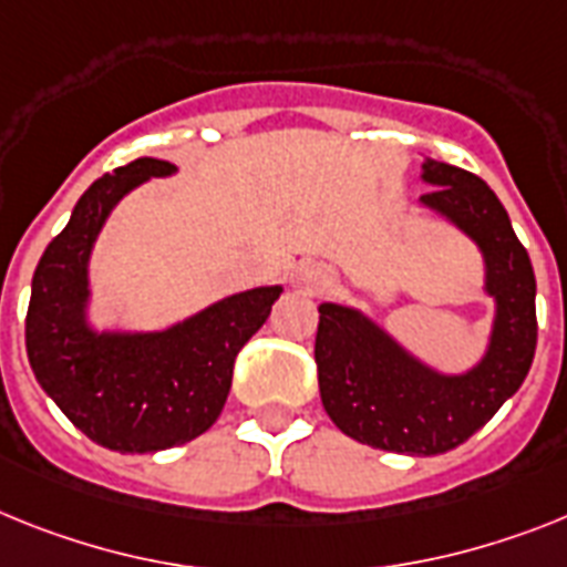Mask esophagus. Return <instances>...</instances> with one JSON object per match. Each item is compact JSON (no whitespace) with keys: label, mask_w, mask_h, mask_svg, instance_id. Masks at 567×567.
Listing matches in <instances>:
<instances>
[{"label":"esophagus","mask_w":567,"mask_h":567,"mask_svg":"<svg viewBox=\"0 0 567 567\" xmlns=\"http://www.w3.org/2000/svg\"><path fill=\"white\" fill-rule=\"evenodd\" d=\"M322 276L317 274V270H311V274H306V282H320Z\"/></svg>","instance_id":"obj_1"}]
</instances>
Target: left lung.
Returning a JSON list of instances; mask_svg holds the SVG:
<instances>
[{
	"label": "left lung",
	"instance_id": "1",
	"mask_svg": "<svg viewBox=\"0 0 567 567\" xmlns=\"http://www.w3.org/2000/svg\"><path fill=\"white\" fill-rule=\"evenodd\" d=\"M432 184L421 202L482 247L496 326L484 360L467 374H437L417 363L363 313L320 306L313 342L322 406L360 444L406 455L455 450L522 386L536 351V276L507 210L478 175L423 161Z\"/></svg>",
	"mask_w": 567,
	"mask_h": 567
}]
</instances>
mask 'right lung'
I'll return each mask as SVG.
<instances>
[{
    "mask_svg": "<svg viewBox=\"0 0 567 567\" xmlns=\"http://www.w3.org/2000/svg\"><path fill=\"white\" fill-rule=\"evenodd\" d=\"M173 169L169 161L137 158L94 181L33 270L25 317L33 374L80 432L114 453H158L210 430L236 354L282 293L279 285L236 293L158 334H94L85 326L100 227L130 189Z\"/></svg>",
    "mask_w": 567,
    "mask_h": 567,
    "instance_id": "obj_1",
    "label": "right lung"
}]
</instances>
